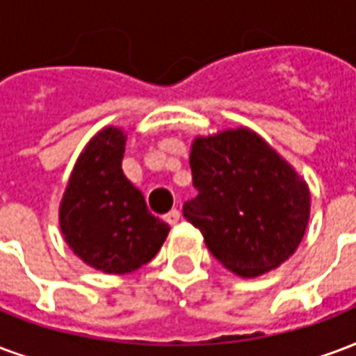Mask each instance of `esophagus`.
I'll list each match as a JSON object with an SVG mask.
<instances>
[{
	"mask_svg": "<svg viewBox=\"0 0 356 356\" xmlns=\"http://www.w3.org/2000/svg\"><path fill=\"white\" fill-rule=\"evenodd\" d=\"M179 218H181V213L177 211V209H171L170 213H165L164 215V220L165 222H168V225H177L179 222Z\"/></svg>",
	"mask_w": 356,
	"mask_h": 356,
	"instance_id": "esophagus-1",
	"label": "esophagus"
}]
</instances>
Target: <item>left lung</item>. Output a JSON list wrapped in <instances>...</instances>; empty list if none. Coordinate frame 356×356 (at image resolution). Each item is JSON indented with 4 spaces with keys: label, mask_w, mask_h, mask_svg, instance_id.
<instances>
[{
    "label": "left lung",
    "mask_w": 356,
    "mask_h": 356,
    "mask_svg": "<svg viewBox=\"0 0 356 356\" xmlns=\"http://www.w3.org/2000/svg\"><path fill=\"white\" fill-rule=\"evenodd\" d=\"M191 170L198 194L185 202L183 215L220 264L254 277L296 251L309 218V191L254 131L198 138Z\"/></svg>",
    "instance_id": "8db88e82"
}]
</instances>
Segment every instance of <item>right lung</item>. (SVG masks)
Wrapping results in <instances>:
<instances>
[{"label":"right lung","mask_w":356,"mask_h":356,"mask_svg":"<svg viewBox=\"0 0 356 356\" xmlns=\"http://www.w3.org/2000/svg\"><path fill=\"white\" fill-rule=\"evenodd\" d=\"M124 139L117 128H105L86 145L60 207L67 245L105 273H130L151 262L170 232L122 173Z\"/></svg>","instance_id":"add662e5"}]
</instances>
